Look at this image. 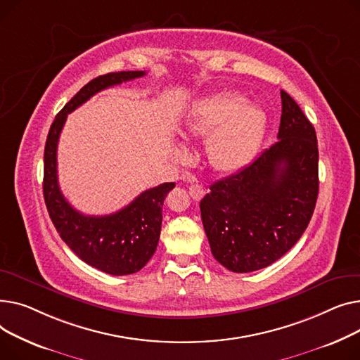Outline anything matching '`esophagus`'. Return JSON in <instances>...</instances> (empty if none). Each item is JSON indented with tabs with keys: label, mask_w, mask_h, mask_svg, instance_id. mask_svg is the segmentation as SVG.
I'll return each instance as SVG.
<instances>
[{
	"label": "esophagus",
	"mask_w": 360,
	"mask_h": 360,
	"mask_svg": "<svg viewBox=\"0 0 360 360\" xmlns=\"http://www.w3.org/2000/svg\"><path fill=\"white\" fill-rule=\"evenodd\" d=\"M188 193L195 200H200L205 195V188L202 184H192L188 187Z\"/></svg>",
	"instance_id": "34e87169"
}]
</instances>
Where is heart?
I'll return each mask as SVG.
<instances>
[{
	"mask_svg": "<svg viewBox=\"0 0 360 360\" xmlns=\"http://www.w3.org/2000/svg\"><path fill=\"white\" fill-rule=\"evenodd\" d=\"M266 128V115L236 93L222 91L202 98L190 112L184 131L207 138V160L215 170H240L255 158Z\"/></svg>",
	"mask_w": 360,
	"mask_h": 360,
	"instance_id": "1",
	"label": "heart"
}]
</instances>
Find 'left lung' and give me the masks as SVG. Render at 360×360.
Wrapping results in <instances>:
<instances>
[{
    "label": "left lung",
    "instance_id": "1",
    "mask_svg": "<svg viewBox=\"0 0 360 360\" xmlns=\"http://www.w3.org/2000/svg\"><path fill=\"white\" fill-rule=\"evenodd\" d=\"M281 98L279 141L214 183L200 200L210 251L236 273L264 269L286 255L307 229L319 196L315 129L286 91Z\"/></svg>",
    "mask_w": 360,
    "mask_h": 360
}]
</instances>
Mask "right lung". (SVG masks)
Returning <instances> with one entry per match:
<instances>
[{"instance_id": "add662e5", "label": "right lung", "mask_w": 360, "mask_h": 360, "mask_svg": "<svg viewBox=\"0 0 360 360\" xmlns=\"http://www.w3.org/2000/svg\"><path fill=\"white\" fill-rule=\"evenodd\" d=\"M143 75L145 71H120L91 79L56 115L45 145L44 196L59 237L82 262L113 276L136 273L154 256L161 232L162 203L176 184L162 183L148 188L112 215H84L68 203L59 188L58 141L68 113L96 93Z\"/></svg>"}]
</instances>
